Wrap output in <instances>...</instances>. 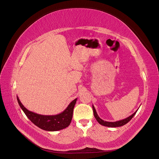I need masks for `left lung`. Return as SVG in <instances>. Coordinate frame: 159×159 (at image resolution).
<instances>
[{
    "label": "left lung",
    "instance_id": "8db88e82",
    "mask_svg": "<svg viewBox=\"0 0 159 159\" xmlns=\"http://www.w3.org/2000/svg\"><path fill=\"white\" fill-rule=\"evenodd\" d=\"M92 108H93V115H94V117L96 119V120L98 121V122L100 124L102 125V126H107V127H111V128H116V127H120V126H122L126 124L128 121H129L132 118L134 117V115L136 114L137 110L134 112L133 114H132L130 116L128 117L127 118H125L124 120H119V121H104L102 120L101 118L98 116V115L97 114L96 111L95 109V107H94L93 105H92Z\"/></svg>",
    "mask_w": 159,
    "mask_h": 159
}]
</instances>
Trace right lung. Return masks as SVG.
Wrapping results in <instances>:
<instances>
[{
	"label": "right lung",
	"mask_w": 159,
	"mask_h": 159,
	"mask_svg": "<svg viewBox=\"0 0 159 159\" xmlns=\"http://www.w3.org/2000/svg\"><path fill=\"white\" fill-rule=\"evenodd\" d=\"M77 98L74 99L63 112L55 116H43L29 111L20 102L17 96V100L24 113L32 122L42 130L47 131H57L64 129L69 126L72 119L74 107Z\"/></svg>",
	"instance_id": "1"
}]
</instances>
